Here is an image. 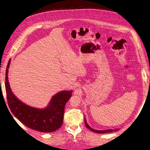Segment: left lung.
I'll list each match as a JSON object with an SVG mask.
<instances>
[{
    "instance_id": "left-lung-1",
    "label": "left lung",
    "mask_w": 150,
    "mask_h": 150,
    "mask_svg": "<svg viewBox=\"0 0 150 150\" xmlns=\"http://www.w3.org/2000/svg\"><path fill=\"white\" fill-rule=\"evenodd\" d=\"M84 122H85V125L86 127H87L88 129H89L91 131H92V132H96V133H98V134H102V133H106V132H111L112 131H117L118 130V129H106V130H103V131H98V130H96V129H92V128H91L87 124V123H86V120H84Z\"/></svg>"
}]
</instances>
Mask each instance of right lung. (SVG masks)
<instances>
[{"instance_id":"right-lung-1","label":"right lung","mask_w":150,"mask_h":150,"mask_svg":"<svg viewBox=\"0 0 150 150\" xmlns=\"http://www.w3.org/2000/svg\"><path fill=\"white\" fill-rule=\"evenodd\" d=\"M11 59L6 66L5 90L8 105L12 113L23 125L29 128L42 132H51L59 129L62 125L64 112L67 101L72 96V91H62L53 97L49 106L40 109L26 105L13 93L8 73Z\"/></svg>"}]
</instances>
